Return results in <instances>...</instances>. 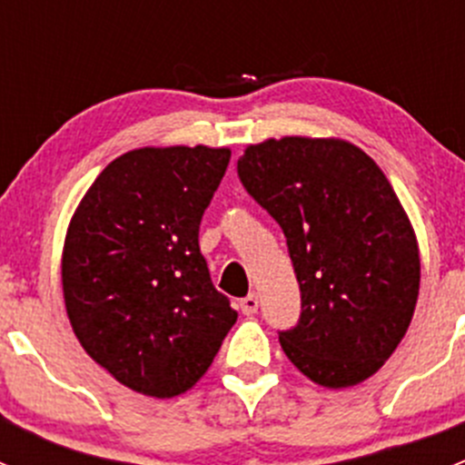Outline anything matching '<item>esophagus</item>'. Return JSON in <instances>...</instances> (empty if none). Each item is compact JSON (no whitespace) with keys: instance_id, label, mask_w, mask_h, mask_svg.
I'll list each match as a JSON object with an SVG mask.
<instances>
[{"instance_id":"esophagus-1","label":"esophagus","mask_w":465,"mask_h":465,"mask_svg":"<svg viewBox=\"0 0 465 465\" xmlns=\"http://www.w3.org/2000/svg\"><path fill=\"white\" fill-rule=\"evenodd\" d=\"M241 311H242V315H256V311H259V297H256L254 292L252 294H247L245 299H241Z\"/></svg>"}]
</instances>
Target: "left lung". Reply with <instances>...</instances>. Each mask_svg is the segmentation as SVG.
I'll return each instance as SVG.
<instances>
[{"mask_svg": "<svg viewBox=\"0 0 465 465\" xmlns=\"http://www.w3.org/2000/svg\"><path fill=\"white\" fill-rule=\"evenodd\" d=\"M247 193L283 229L302 317L279 341L315 384H360L391 358L414 317V227L380 166L344 139L281 137L238 159Z\"/></svg>", "mask_w": 465, "mask_h": 465, "instance_id": "8db88e82", "label": "left lung"}]
</instances>
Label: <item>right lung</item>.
I'll use <instances>...</instances> for the list:
<instances>
[{
	"label": "right lung",
	"instance_id": "add662e5",
	"mask_svg": "<svg viewBox=\"0 0 465 465\" xmlns=\"http://www.w3.org/2000/svg\"><path fill=\"white\" fill-rule=\"evenodd\" d=\"M229 157L209 145L130 150L103 168L69 223L63 294L74 335L143 396L189 391L238 320L198 245Z\"/></svg>",
	"mask_w": 465,
	"mask_h": 465
}]
</instances>
